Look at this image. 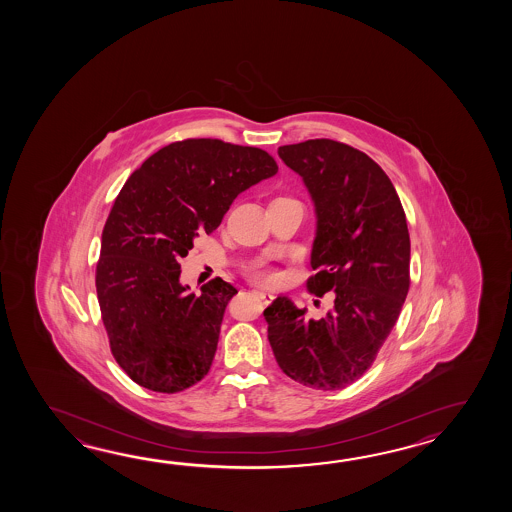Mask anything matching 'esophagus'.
<instances>
[{"mask_svg":"<svg viewBox=\"0 0 512 512\" xmlns=\"http://www.w3.org/2000/svg\"><path fill=\"white\" fill-rule=\"evenodd\" d=\"M256 296L260 298L263 304H271L272 300H274V294L265 293V291H256Z\"/></svg>","mask_w":512,"mask_h":512,"instance_id":"obj_1","label":"esophagus"}]
</instances>
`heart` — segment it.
I'll return each mask as SVG.
<instances>
[{
    "label": "heart",
    "instance_id": "b5f03b06",
    "mask_svg": "<svg viewBox=\"0 0 512 512\" xmlns=\"http://www.w3.org/2000/svg\"><path fill=\"white\" fill-rule=\"evenodd\" d=\"M249 274H251L252 280L263 283L276 282V278H278L276 271L271 269V267H267V265H263V263H256L254 267H251Z\"/></svg>",
    "mask_w": 512,
    "mask_h": 512
}]
</instances>
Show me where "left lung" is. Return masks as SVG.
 Instances as JSON below:
<instances>
[{
  "label": "left lung",
  "instance_id": "8db88e82",
  "mask_svg": "<svg viewBox=\"0 0 512 512\" xmlns=\"http://www.w3.org/2000/svg\"><path fill=\"white\" fill-rule=\"evenodd\" d=\"M278 155L304 177L318 230L307 291H333V309L305 320L278 296L265 311L267 337L287 377L315 390H340L360 379L392 333L410 289V234L401 199L379 164L333 141L287 144Z\"/></svg>",
  "mask_w": 512,
  "mask_h": 512
}]
</instances>
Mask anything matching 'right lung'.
Listing matches in <instances>:
<instances>
[{"label": "right lung", "mask_w": 512, "mask_h": 512, "mask_svg": "<svg viewBox=\"0 0 512 512\" xmlns=\"http://www.w3.org/2000/svg\"><path fill=\"white\" fill-rule=\"evenodd\" d=\"M276 172L261 148L185 139L150 155L122 186L102 230L95 285L111 355L131 381L177 393L207 375L238 291L214 278L188 293L179 261L199 232L218 229L240 192Z\"/></svg>", "instance_id": "add662e5"}]
</instances>
